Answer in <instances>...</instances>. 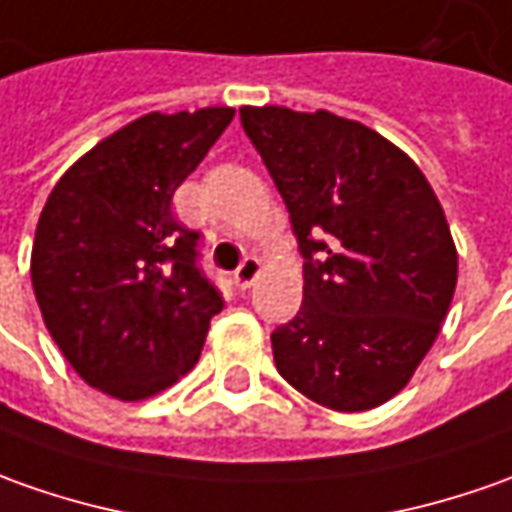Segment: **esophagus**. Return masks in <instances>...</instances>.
<instances>
[{"instance_id":"34e87169","label":"esophagus","mask_w":512,"mask_h":512,"mask_svg":"<svg viewBox=\"0 0 512 512\" xmlns=\"http://www.w3.org/2000/svg\"><path fill=\"white\" fill-rule=\"evenodd\" d=\"M257 274H260V260L255 255L243 257V263L235 269V283L238 288H249L257 280Z\"/></svg>"}]
</instances>
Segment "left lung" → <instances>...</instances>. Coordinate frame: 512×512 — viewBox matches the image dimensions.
<instances>
[{
    "label": "left lung",
    "instance_id": "8db88e82",
    "mask_svg": "<svg viewBox=\"0 0 512 512\" xmlns=\"http://www.w3.org/2000/svg\"><path fill=\"white\" fill-rule=\"evenodd\" d=\"M300 243L302 305L271 333L305 398L364 412L398 395L431 350L457 288L446 212L415 162L330 111L243 106Z\"/></svg>",
    "mask_w": 512,
    "mask_h": 512
}]
</instances>
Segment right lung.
I'll list each match as a JSON object with an SVG mask.
<instances>
[{
  "instance_id": "right-lung-1",
  "label": "right lung",
  "mask_w": 512,
  "mask_h": 512,
  "mask_svg": "<svg viewBox=\"0 0 512 512\" xmlns=\"http://www.w3.org/2000/svg\"><path fill=\"white\" fill-rule=\"evenodd\" d=\"M232 117L229 106L145 114L83 154L41 210L30 277L44 325L111 398L142 401L190 373L224 308L198 269V232L170 201Z\"/></svg>"
}]
</instances>
